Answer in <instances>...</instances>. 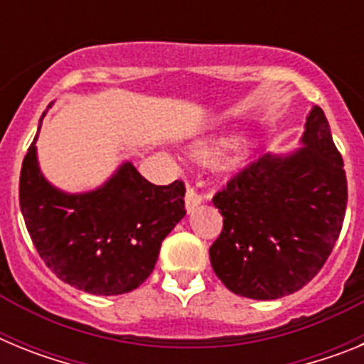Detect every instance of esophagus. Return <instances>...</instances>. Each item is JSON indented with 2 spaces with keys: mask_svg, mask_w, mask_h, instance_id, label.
Masks as SVG:
<instances>
[{
  "mask_svg": "<svg viewBox=\"0 0 364 364\" xmlns=\"http://www.w3.org/2000/svg\"><path fill=\"white\" fill-rule=\"evenodd\" d=\"M202 202V195L197 191V188L188 186V191H186V208L188 211H193Z\"/></svg>",
  "mask_w": 364,
  "mask_h": 364,
  "instance_id": "1",
  "label": "esophagus"
}]
</instances>
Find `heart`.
I'll return each instance as SVG.
<instances>
[{
    "label": "heart",
    "instance_id": "heart-1",
    "mask_svg": "<svg viewBox=\"0 0 364 364\" xmlns=\"http://www.w3.org/2000/svg\"><path fill=\"white\" fill-rule=\"evenodd\" d=\"M231 144V140H222L220 144H218V147H228ZM215 151H217V147H202L200 151H198V156H211V154L215 153Z\"/></svg>",
    "mask_w": 364,
    "mask_h": 364
}]
</instances>
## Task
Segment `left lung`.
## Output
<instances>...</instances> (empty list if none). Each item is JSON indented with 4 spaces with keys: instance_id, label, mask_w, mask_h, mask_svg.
I'll return each instance as SVG.
<instances>
[{
    "instance_id": "8db88e82",
    "label": "left lung",
    "mask_w": 364,
    "mask_h": 364,
    "mask_svg": "<svg viewBox=\"0 0 364 364\" xmlns=\"http://www.w3.org/2000/svg\"><path fill=\"white\" fill-rule=\"evenodd\" d=\"M302 144L288 156L262 154L215 193L222 231L210 259L233 294L268 301L301 290L339 239L348 186L321 107L308 114Z\"/></svg>"
}]
</instances>
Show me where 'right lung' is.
Masks as SVG:
<instances>
[{"mask_svg":"<svg viewBox=\"0 0 364 364\" xmlns=\"http://www.w3.org/2000/svg\"><path fill=\"white\" fill-rule=\"evenodd\" d=\"M34 142L19 175V208L43 262L87 294L133 291L153 272L162 240L184 218V182L154 186L127 162L96 191L67 195L40 173Z\"/></svg>","mask_w":364,"mask_h":364,"instance_id":"right-lung-1","label":"right lung"}]
</instances>
